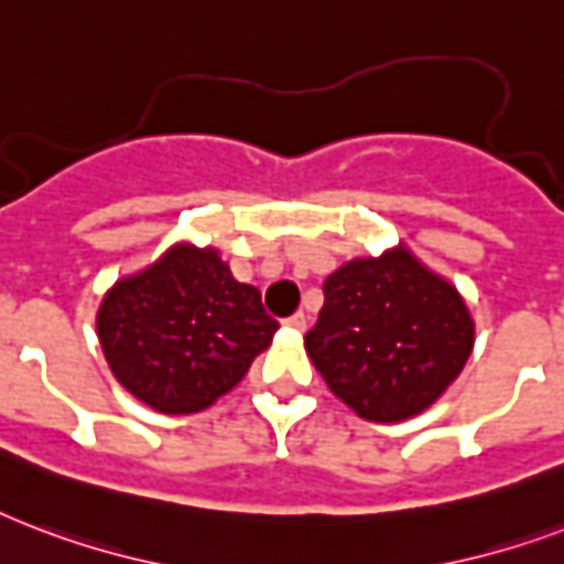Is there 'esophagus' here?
<instances>
[{
	"label": "esophagus",
	"instance_id": "34e87169",
	"mask_svg": "<svg viewBox=\"0 0 564 564\" xmlns=\"http://www.w3.org/2000/svg\"><path fill=\"white\" fill-rule=\"evenodd\" d=\"M285 326H288V329H294V332H303L305 329V314L303 312L291 314V317L285 321Z\"/></svg>",
	"mask_w": 564,
	"mask_h": 564
}]
</instances>
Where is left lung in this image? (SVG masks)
<instances>
[{
    "label": "left lung",
    "instance_id": "1",
    "mask_svg": "<svg viewBox=\"0 0 564 564\" xmlns=\"http://www.w3.org/2000/svg\"><path fill=\"white\" fill-rule=\"evenodd\" d=\"M470 350L474 321L459 291L405 247L335 270L305 335V352L332 394L377 423L430 409Z\"/></svg>",
    "mask_w": 564,
    "mask_h": 564
}]
</instances>
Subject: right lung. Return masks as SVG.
<instances>
[{
    "label": "right lung",
    "instance_id": "add662e5",
    "mask_svg": "<svg viewBox=\"0 0 564 564\" xmlns=\"http://www.w3.org/2000/svg\"><path fill=\"white\" fill-rule=\"evenodd\" d=\"M279 323L259 288L212 247L176 243L105 294L96 332L117 382L161 414H194L232 391Z\"/></svg>",
    "mask_w": 564,
    "mask_h": 564
}]
</instances>
